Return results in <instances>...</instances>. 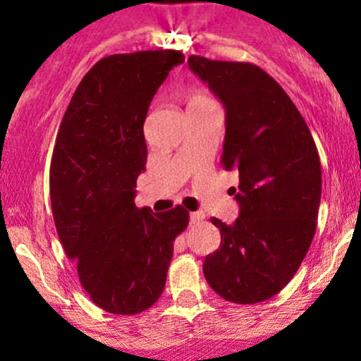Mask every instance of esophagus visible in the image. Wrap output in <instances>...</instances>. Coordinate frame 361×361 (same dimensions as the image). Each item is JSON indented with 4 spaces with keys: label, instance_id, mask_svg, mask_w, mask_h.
I'll return each mask as SVG.
<instances>
[{
    "label": "esophagus",
    "instance_id": "obj_1",
    "mask_svg": "<svg viewBox=\"0 0 361 361\" xmlns=\"http://www.w3.org/2000/svg\"><path fill=\"white\" fill-rule=\"evenodd\" d=\"M204 220V213L202 211H194V213H190V221L192 224H199V221Z\"/></svg>",
    "mask_w": 361,
    "mask_h": 361
}]
</instances>
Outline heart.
Wrapping results in <instances>:
<instances>
[{"instance_id":"obj_1","label":"heart","mask_w":361,"mask_h":361,"mask_svg":"<svg viewBox=\"0 0 361 361\" xmlns=\"http://www.w3.org/2000/svg\"><path fill=\"white\" fill-rule=\"evenodd\" d=\"M207 97L206 96H202V94H195L194 97H190V103H199V101H206ZM188 103V104H190Z\"/></svg>"}]
</instances>
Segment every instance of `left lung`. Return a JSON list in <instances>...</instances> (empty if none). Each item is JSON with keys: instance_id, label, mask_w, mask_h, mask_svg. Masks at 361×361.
Returning <instances> with one entry per match:
<instances>
[{"instance_id": "left-lung-1", "label": "left lung", "mask_w": 361, "mask_h": 361, "mask_svg": "<svg viewBox=\"0 0 361 361\" xmlns=\"http://www.w3.org/2000/svg\"><path fill=\"white\" fill-rule=\"evenodd\" d=\"M192 71L225 106L221 166L239 174L232 225L207 255L206 281L225 300L258 304L281 292L300 267L318 221L322 164L304 116L288 94L251 63L188 57Z\"/></svg>"}]
</instances>
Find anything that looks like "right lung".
<instances>
[{
	"label": "right lung",
	"mask_w": 361,
	"mask_h": 361,
	"mask_svg": "<svg viewBox=\"0 0 361 361\" xmlns=\"http://www.w3.org/2000/svg\"><path fill=\"white\" fill-rule=\"evenodd\" d=\"M185 61L178 50L113 54L76 87L50 162V201L66 257L96 305L137 314L166 286L174 239L188 211L136 207L147 164L143 123L155 92Z\"/></svg>",
	"instance_id": "add662e5"
}]
</instances>
